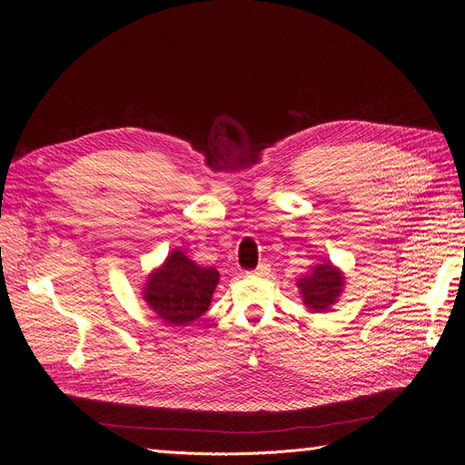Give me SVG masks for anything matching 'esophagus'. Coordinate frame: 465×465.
I'll return each mask as SVG.
<instances>
[{"label": "esophagus", "mask_w": 465, "mask_h": 465, "mask_svg": "<svg viewBox=\"0 0 465 465\" xmlns=\"http://www.w3.org/2000/svg\"><path fill=\"white\" fill-rule=\"evenodd\" d=\"M254 273H256V275H262V277L267 275V273H270V265H267V263H260L258 270H254Z\"/></svg>", "instance_id": "esophagus-1"}]
</instances>
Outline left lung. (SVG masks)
<instances>
[{
  "instance_id": "left-lung-1",
  "label": "left lung",
  "mask_w": 465,
  "mask_h": 465,
  "mask_svg": "<svg viewBox=\"0 0 465 465\" xmlns=\"http://www.w3.org/2000/svg\"><path fill=\"white\" fill-rule=\"evenodd\" d=\"M343 287V277L330 262H323L311 275L299 279V289L302 292L304 304L314 312L328 311L340 297Z\"/></svg>"
}]
</instances>
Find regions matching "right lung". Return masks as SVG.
Wrapping results in <instances>:
<instances>
[{"mask_svg":"<svg viewBox=\"0 0 465 465\" xmlns=\"http://www.w3.org/2000/svg\"><path fill=\"white\" fill-rule=\"evenodd\" d=\"M217 283L215 267L195 265L184 252L174 250L161 270L149 277L143 299L166 323L186 326L207 311Z\"/></svg>","mask_w":465,"mask_h":465,"instance_id":"obj_1","label":"right lung"}]
</instances>
